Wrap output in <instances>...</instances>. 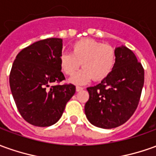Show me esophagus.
Returning <instances> with one entry per match:
<instances>
[{"mask_svg": "<svg viewBox=\"0 0 156 156\" xmlns=\"http://www.w3.org/2000/svg\"><path fill=\"white\" fill-rule=\"evenodd\" d=\"M84 87H80V86H76V91L77 92H80L81 90H83Z\"/></svg>", "mask_w": 156, "mask_h": 156, "instance_id": "1", "label": "esophagus"}]
</instances>
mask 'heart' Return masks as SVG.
<instances>
[{"instance_id":"b5f03b06","label":"heart","mask_w":156,"mask_h":156,"mask_svg":"<svg viewBox=\"0 0 156 156\" xmlns=\"http://www.w3.org/2000/svg\"><path fill=\"white\" fill-rule=\"evenodd\" d=\"M61 69L68 76H73L80 65L84 67L72 76L69 81L83 85L92 78L104 80L112 71L115 63V52L110 45L93 39H82L73 44L71 53L64 52L59 58Z\"/></svg>"}]
</instances>
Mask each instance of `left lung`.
I'll return each mask as SVG.
<instances>
[{
    "mask_svg": "<svg viewBox=\"0 0 156 156\" xmlns=\"http://www.w3.org/2000/svg\"><path fill=\"white\" fill-rule=\"evenodd\" d=\"M115 63L109 76L87 87L85 114L95 126L111 129L124 124L137 109L144 82V70L129 48L115 49Z\"/></svg>",
    "mask_w": 156,
    "mask_h": 156,
    "instance_id": "left-lung-1",
    "label": "left lung"
}]
</instances>
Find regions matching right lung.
Segmentation results:
<instances>
[{
  "instance_id": "obj_1",
  "label": "right lung",
  "mask_w": 156,
  "mask_h": 156,
  "mask_svg": "<svg viewBox=\"0 0 156 156\" xmlns=\"http://www.w3.org/2000/svg\"><path fill=\"white\" fill-rule=\"evenodd\" d=\"M63 40L48 38L23 48L9 76L11 92L22 117L35 126H50L59 120L76 92L73 84L50 86L64 80L59 58Z\"/></svg>"
}]
</instances>
